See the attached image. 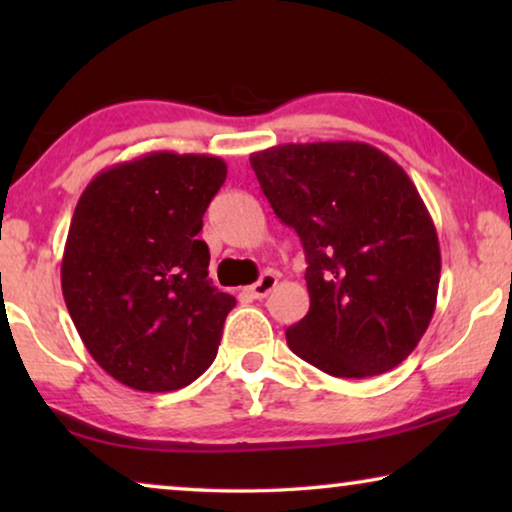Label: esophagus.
Instances as JSON below:
<instances>
[{"instance_id":"1","label":"esophagus","mask_w":512,"mask_h":512,"mask_svg":"<svg viewBox=\"0 0 512 512\" xmlns=\"http://www.w3.org/2000/svg\"><path fill=\"white\" fill-rule=\"evenodd\" d=\"M275 286H277V275H275V272H265V275H263L261 279H258L256 284L249 286L247 293H249L251 298L261 300V298L268 296V293H270L272 289H275Z\"/></svg>"}]
</instances>
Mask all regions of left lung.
Segmentation results:
<instances>
[{
    "label": "left lung",
    "mask_w": 512,
    "mask_h": 512,
    "mask_svg": "<svg viewBox=\"0 0 512 512\" xmlns=\"http://www.w3.org/2000/svg\"><path fill=\"white\" fill-rule=\"evenodd\" d=\"M305 249L310 312L286 342L333 377H373L419 345L436 310L440 244L415 184L363 142L279 144L249 156Z\"/></svg>",
    "instance_id": "left-lung-1"
}]
</instances>
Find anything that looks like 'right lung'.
I'll return each instance as SVG.
<instances>
[{"mask_svg": "<svg viewBox=\"0 0 512 512\" xmlns=\"http://www.w3.org/2000/svg\"><path fill=\"white\" fill-rule=\"evenodd\" d=\"M228 167L151 151L102 170L76 202L62 296L90 356L125 387L174 391L216 359L235 298L212 286L202 214Z\"/></svg>", "mask_w": 512, "mask_h": 512, "instance_id": "right-lung-1", "label": "right lung"}]
</instances>
